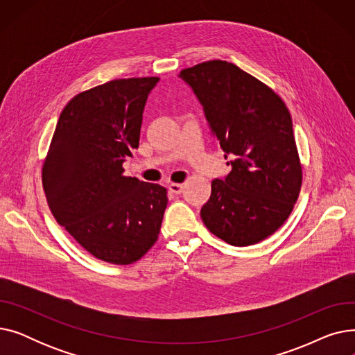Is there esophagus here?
I'll return each mask as SVG.
<instances>
[{"label": "esophagus", "mask_w": 355, "mask_h": 355, "mask_svg": "<svg viewBox=\"0 0 355 355\" xmlns=\"http://www.w3.org/2000/svg\"><path fill=\"white\" fill-rule=\"evenodd\" d=\"M168 190H170L173 194H181L182 193V185L173 182V184L168 185Z\"/></svg>", "instance_id": "obj_1"}]
</instances>
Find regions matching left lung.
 <instances>
[{
	"instance_id": "left-lung-1",
	"label": "left lung",
	"mask_w": 355,
	"mask_h": 355,
	"mask_svg": "<svg viewBox=\"0 0 355 355\" xmlns=\"http://www.w3.org/2000/svg\"><path fill=\"white\" fill-rule=\"evenodd\" d=\"M204 107L232 171L211 182L206 227L232 246H250L281 227L302 185L292 118L276 93L233 63L210 60L180 71Z\"/></svg>"
}]
</instances>
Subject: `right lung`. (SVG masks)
<instances>
[{
    "label": "right lung",
    "mask_w": 355,
    "mask_h": 355,
    "mask_svg": "<svg viewBox=\"0 0 355 355\" xmlns=\"http://www.w3.org/2000/svg\"><path fill=\"white\" fill-rule=\"evenodd\" d=\"M159 78L115 79L80 92L62 110L43 164V189L60 226L96 259L139 260L158 239L166 189L123 175Z\"/></svg>",
    "instance_id": "right-lung-1"
}]
</instances>
